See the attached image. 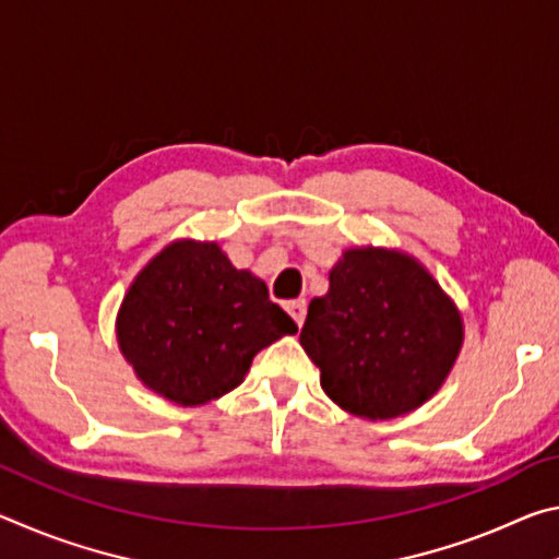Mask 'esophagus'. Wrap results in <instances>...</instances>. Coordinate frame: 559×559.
I'll list each match as a JSON object with an SVG mask.
<instances>
[{
	"mask_svg": "<svg viewBox=\"0 0 559 559\" xmlns=\"http://www.w3.org/2000/svg\"><path fill=\"white\" fill-rule=\"evenodd\" d=\"M286 310H288V316L296 320V325L300 328L302 325V320H306V300H290V302H286Z\"/></svg>",
	"mask_w": 559,
	"mask_h": 559,
	"instance_id": "esophagus-1",
	"label": "esophagus"
}]
</instances>
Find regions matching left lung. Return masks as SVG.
Masks as SVG:
<instances>
[{"label":"left lung","mask_w":559,"mask_h":559,"mask_svg":"<svg viewBox=\"0 0 559 559\" xmlns=\"http://www.w3.org/2000/svg\"><path fill=\"white\" fill-rule=\"evenodd\" d=\"M300 345L320 386L359 419H396L447 382L463 345L456 302L421 261L400 249L355 246L308 306Z\"/></svg>","instance_id":"1"}]
</instances>
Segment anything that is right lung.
I'll list each match as a JSON object with an SVG mask.
<instances>
[{
	"instance_id": "1",
	"label": "right lung",
	"mask_w": 559,
	"mask_h": 559,
	"mask_svg": "<svg viewBox=\"0 0 559 559\" xmlns=\"http://www.w3.org/2000/svg\"><path fill=\"white\" fill-rule=\"evenodd\" d=\"M298 325L216 241L177 239L132 278L116 318L122 357L150 392L202 406L243 382L257 353Z\"/></svg>"
}]
</instances>
